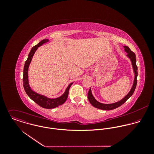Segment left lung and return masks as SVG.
<instances>
[{"instance_id":"left-lung-1","label":"left lung","mask_w":154,"mask_h":154,"mask_svg":"<svg viewBox=\"0 0 154 154\" xmlns=\"http://www.w3.org/2000/svg\"><path fill=\"white\" fill-rule=\"evenodd\" d=\"M124 48H125V51L128 53L127 56L131 60L132 66H133V70H134V74H135L134 82H133L132 88H131L130 92L128 94V95H126V97H125V98H123L122 100H120L119 102H117V103H112V104H102V103H100L98 102L94 98V97H93V95L92 94V92H91V89L90 88L89 91H88V100H89V103L92 104V106H94L95 108L104 110H111L115 109L120 107L122 104H123L132 96V94H133V92H134V91L135 90V88H136V84H137V67L136 66V56H135L134 53L132 51V50L129 48V47L124 46Z\"/></svg>"}]
</instances>
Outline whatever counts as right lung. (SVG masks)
<instances>
[{
	"label": "right lung",
	"mask_w": 154,
	"mask_h": 154,
	"mask_svg": "<svg viewBox=\"0 0 154 154\" xmlns=\"http://www.w3.org/2000/svg\"><path fill=\"white\" fill-rule=\"evenodd\" d=\"M48 42V40H43L41 41L39 43L35 46H34L29 54L27 60H26L24 67H23V88L25 89V91L26 92L28 96L35 103H37L38 105L41 106L44 109H54L56 108L59 106L62 105L67 100L68 94H69V91L70 86L72 85L73 83L70 84L67 88H66V91L65 93L60 97L54 99H51L49 98H47L46 97H44V95H40L34 91H33L29 85L28 84V67L30 64V62L32 60V58L33 57V55L35 53V51L37 50L38 47L41 46L43 44L45 43H47Z\"/></svg>",
	"instance_id": "obj_1"
}]
</instances>
